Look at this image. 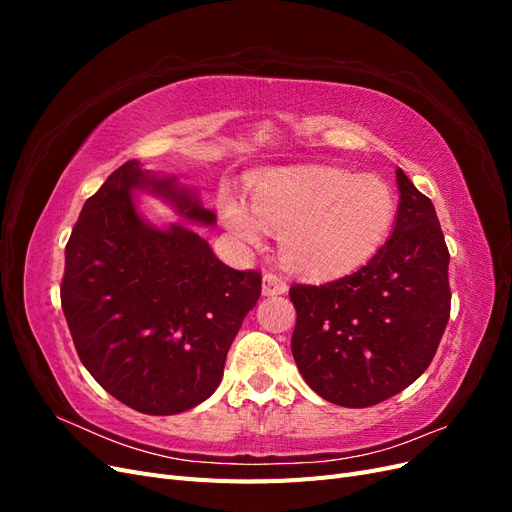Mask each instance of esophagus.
Returning a JSON list of instances; mask_svg holds the SVG:
<instances>
[{
	"label": "esophagus",
	"mask_w": 512,
	"mask_h": 512,
	"mask_svg": "<svg viewBox=\"0 0 512 512\" xmlns=\"http://www.w3.org/2000/svg\"><path fill=\"white\" fill-rule=\"evenodd\" d=\"M262 292L267 294V297H273V294H284L288 290V282L286 277L277 275V273H265V280H262Z\"/></svg>",
	"instance_id": "obj_1"
}]
</instances>
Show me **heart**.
I'll return each instance as SVG.
<instances>
[{
    "label": "heart",
    "mask_w": 512,
    "mask_h": 512,
    "mask_svg": "<svg viewBox=\"0 0 512 512\" xmlns=\"http://www.w3.org/2000/svg\"><path fill=\"white\" fill-rule=\"evenodd\" d=\"M222 222L239 241L258 247L267 228L282 230V256L307 275H337L378 252L395 220V196L374 175L354 177L331 166L269 173L252 192V209L222 200Z\"/></svg>",
    "instance_id": "1"
}]
</instances>
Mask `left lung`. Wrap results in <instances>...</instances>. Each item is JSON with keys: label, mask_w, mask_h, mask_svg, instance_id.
Returning a JSON list of instances; mask_svg holds the SVG:
<instances>
[{"label": "left lung", "mask_w": 512, "mask_h": 512, "mask_svg": "<svg viewBox=\"0 0 512 512\" xmlns=\"http://www.w3.org/2000/svg\"><path fill=\"white\" fill-rule=\"evenodd\" d=\"M393 235L365 267L339 280L294 284L292 356L331 404L367 408L429 367L451 316L448 247L431 200L397 168Z\"/></svg>", "instance_id": "8db88e82"}]
</instances>
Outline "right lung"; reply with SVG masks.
Wrapping results in <instances>:
<instances>
[{
  "mask_svg": "<svg viewBox=\"0 0 512 512\" xmlns=\"http://www.w3.org/2000/svg\"><path fill=\"white\" fill-rule=\"evenodd\" d=\"M138 190L192 222L215 224V213L177 177L126 162L85 200L72 228L61 309L81 363L102 389L132 410L166 416L218 389L262 277L224 265L190 228L145 222L132 203Z\"/></svg>",
  "mask_w": 512,
  "mask_h": 512,
  "instance_id": "1",
  "label": "right lung"
}]
</instances>
